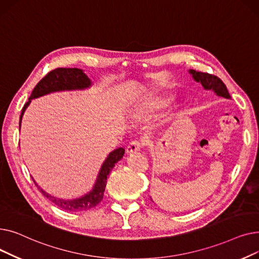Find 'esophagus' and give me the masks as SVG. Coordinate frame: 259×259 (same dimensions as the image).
<instances>
[{
	"label": "esophagus",
	"instance_id": "esophagus-1",
	"mask_svg": "<svg viewBox=\"0 0 259 259\" xmlns=\"http://www.w3.org/2000/svg\"><path fill=\"white\" fill-rule=\"evenodd\" d=\"M141 148H142V143L139 141H134L128 145V147L126 149V152H127V154L138 152L141 150Z\"/></svg>",
	"mask_w": 259,
	"mask_h": 259
}]
</instances>
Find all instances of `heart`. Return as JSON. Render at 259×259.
Segmentation results:
<instances>
[{
    "instance_id": "1",
    "label": "heart",
    "mask_w": 259,
    "mask_h": 259,
    "mask_svg": "<svg viewBox=\"0 0 259 259\" xmlns=\"http://www.w3.org/2000/svg\"><path fill=\"white\" fill-rule=\"evenodd\" d=\"M159 103H161V101H159V100H158V101H154L153 103H150V104H149V106L152 107V106H154L155 104H159Z\"/></svg>"
}]
</instances>
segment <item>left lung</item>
I'll use <instances>...</instances> for the list:
<instances>
[{"instance_id": "obj_1", "label": "left lung", "mask_w": 259, "mask_h": 259, "mask_svg": "<svg viewBox=\"0 0 259 259\" xmlns=\"http://www.w3.org/2000/svg\"><path fill=\"white\" fill-rule=\"evenodd\" d=\"M189 73L192 75V77L195 81L201 84V86L205 90H212L217 95V97L225 98L228 100L231 99V95L229 94L226 85L224 84V81L220 77L206 73V72L196 71L193 69H189Z\"/></svg>"}]
</instances>
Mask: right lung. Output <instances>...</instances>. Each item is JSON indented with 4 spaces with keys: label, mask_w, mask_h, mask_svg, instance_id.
Instances as JSON below:
<instances>
[{
    "label": "right lung",
    "mask_w": 259,
    "mask_h": 259,
    "mask_svg": "<svg viewBox=\"0 0 259 259\" xmlns=\"http://www.w3.org/2000/svg\"><path fill=\"white\" fill-rule=\"evenodd\" d=\"M91 86V79L85 74L84 70L78 69V68H58V69L50 71L45 77H43L38 81L37 85L32 90L28 102L24 105L22 109V113L20 115V128L22 124L23 115L26 111L27 107L30 105L32 100L53 92L85 90L90 88ZM124 148H117L112 152L109 153V155L103 162L92 189L89 192H87L80 197H76L73 199H63L52 196L49 193L45 192L44 190L36 184V182L33 179L32 180L36 187L39 189V191L42 192V194L49 200H51L54 205L58 206L59 208L65 211H87L94 208L95 206H98L102 201L108 175L112 171V169L116 165V162L119 161L122 158V156H124Z\"/></svg>",
    "instance_id": "right-lung-1"
}]
</instances>
